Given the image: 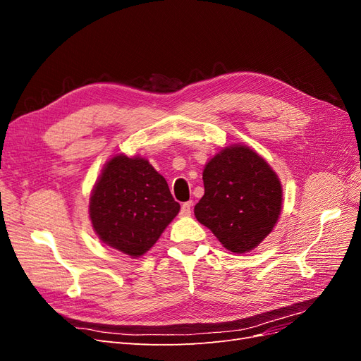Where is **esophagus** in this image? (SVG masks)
I'll return each instance as SVG.
<instances>
[{
    "instance_id": "34e87169",
    "label": "esophagus",
    "mask_w": 361,
    "mask_h": 361,
    "mask_svg": "<svg viewBox=\"0 0 361 361\" xmlns=\"http://www.w3.org/2000/svg\"><path fill=\"white\" fill-rule=\"evenodd\" d=\"M191 206H192L191 202L183 203L182 207H180V215H182V216H190V215H191Z\"/></svg>"
}]
</instances>
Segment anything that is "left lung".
I'll return each mask as SVG.
<instances>
[{
	"instance_id": "1",
	"label": "left lung",
	"mask_w": 361,
	"mask_h": 361,
	"mask_svg": "<svg viewBox=\"0 0 361 361\" xmlns=\"http://www.w3.org/2000/svg\"><path fill=\"white\" fill-rule=\"evenodd\" d=\"M203 183L194 215L227 250L247 253L271 233L283 190L276 171L253 149L233 145L218 152L204 166Z\"/></svg>"
}]
</instances>
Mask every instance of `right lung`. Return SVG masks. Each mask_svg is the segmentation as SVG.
Instances as JSON below:
<instances>
[{"label": "right lung", "mask_w": 361, "mask_h": 361, "mask_svg": "<svg viewBox=\"0 0 361 361\" xmlns=\"http://www.w3.org/2000/svg\"><path fill=\"white\" fill-rule=\"evenodd\" d=\"M179 209L167 180L147 159L116 155L94 183L89 214L104 244L140 257L154 247Z\"/></svg>", "instance_id": "obj_1"}]
</instances>
